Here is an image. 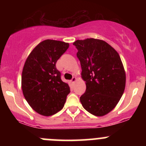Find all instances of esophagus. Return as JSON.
<instances>
[{"instance_id":"obj_1","label":"esophagus","mask_w":146,"mask_h":146,"mask_svg":"<svg viewBox=\"0 0 146 146\" xmlns=\"http://www.w3.org/2000/svg\"><path fill=\"white\" fill-rule=\"evenodd\" d=\"M76 78L73 77V78L71 79V80H70V81H71L72 83H73V82H75V81H76Z\"/></svg>"}]
</instances>
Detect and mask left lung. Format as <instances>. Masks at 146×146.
<instances>
[{
    "label": "left lung",
    "instance_id": "1",
    "mask_svg": "<svg viewBox=\"0 0 146 146\" xmlns=\"http://www.w3.org/2000/svg\"><path fill=\"white\" fill-rule=\"evenodd\" d=\"M77 57L81 65L86 90L80 98L85 110L95 116L111 111L120 100L126 85V74L119 54L104 41L77 40Z\"/></svg>",
    "mask_w": 146,
    "mask_h": 146
}]
</instances>
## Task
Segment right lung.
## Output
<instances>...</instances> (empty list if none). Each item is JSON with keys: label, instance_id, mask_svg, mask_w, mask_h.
Returning a JSON list of instances; mask_svg holds the SVG:
<instances>
[{"label": "right lung", "instance_id": "add662e5", "mask_svg": "<svg viewBox=\"0 0 146 146\" xmlns=\"http://www.w3.org/2000/svg\"><path fill=\"white\" fill-rule=\"evenodd\" d=\"M69 47L68 43L46 39L30 53L22 73L23 95L30 107L43 116L62 110L70 87L61 80L56 64Z\"/></svg>", "mask_w": 146, "mask_h": 146}]
</instances>
